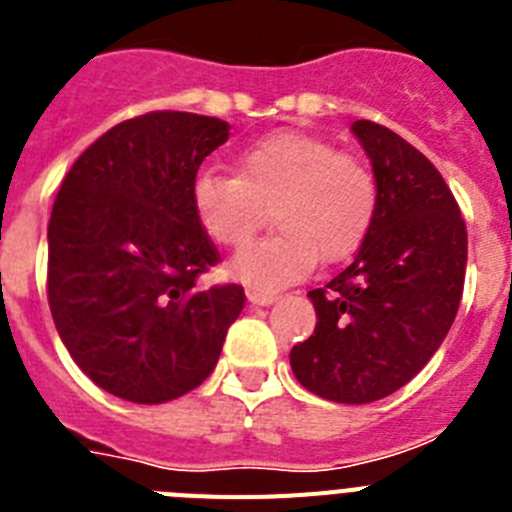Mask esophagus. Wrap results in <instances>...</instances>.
Returning a JSON list of instances; mask_svg holds the SVG:
<instances>
[{
    "label": "esophagus",
    "mask_w": 512,
    "mask_h": 512,
    "mask_svg": "<svg viewBox=\"0 0 512 512\" xmlns=\"http://www.w3.org/2000/svg\"><path fill=\"white\" fill-rule=\"evenodd\" d=\"M277 292H261V289H248V300L253 305H271V302L277 300Z\"/></svg>",
    "instance_id": "esophagus-1"
}]
</instances>
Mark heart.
<instances>
[{
  "mask_svg": "<svg viewBox=\"0 0 512 512\" xmlns=\"http://www.w3.org/2000/svg\"><path fill=\"white\" fill-rule=\"evenodd\" d=\"M192 207L217 246L243 251L274 215L279 233L233 261L251 289L277 292L307 277L318 259L341 264L369 238L379 212L372 164L330 140L277 130L241 148L235 174L207 169L192 184Z\"/></svg>",
  "mask_w": 512,
  "mask_h": 512,
  "instance_id": "heart-1",
  "label": "heart"
}]
</instances>
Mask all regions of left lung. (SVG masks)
<instances>
[{"mask_svg": "<svg viewBox=\"0 0 512 512\" xmlns=\"http://www.w3.org/2000/svg\"><path fill=\"white\" fill-rule=\"evenodd\" d=\"M379 182V212L356 259L307 297L315 333L289 364L312 395L382 400L428 364L459 310L467 225L436 166L379 122L356 120Z\"/></svg>", "mask_w": 512, "mask_h": 512, "instance_id": "8db88e82", "label": "left lung"}]
</instances>
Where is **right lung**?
Returning <instances> with one entry per match:
<instances>
[{
  "label": "right lung",
  "instance_id": "obj_1",
  "mask_svg": "<svg viewBox=\"0 0 512 512\" xmlns=\"http://www.w3.org/2000/svg\"><path fill=\"white\" fill-rule=\"evenodd\" d=\"M228 122L156 110L97 138L63 176L48 225V305L79 369L156 405L215 369L241 284L202 287L220 253L192 207L197 169Z\"/></svg>",
  "mask_w": 512,
  "mask_h": 512
}]
</instances>
